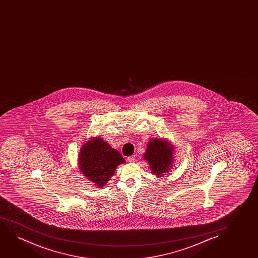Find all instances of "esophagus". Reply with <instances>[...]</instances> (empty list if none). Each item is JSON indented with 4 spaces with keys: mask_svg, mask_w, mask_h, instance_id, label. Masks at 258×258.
<instances>
[{
    "mask_svg": "<svg viewBox=\"0 0 258 258\" xmlns=\"http://www.w3.org/2000/svg\"><path fill=\"white\" fill-rule=\"evenodd\" d=\"M127 161L131 163H134L135 161H136V156L133 155L128 157V158H127Z\"/></svg>",
    "mask_w": 258,
    "mask_h": 258,
    "instance_id": "34e87169",
    "label": "esophagus"
}]
</instances>
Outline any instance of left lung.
<instances>
[{"mask_svg": "<svg viewBox=\"0 0 258 258\" xmlns=\"http://www.w3.org/2000/svg\"><path fill=\"white\" fill-rule=\"evenodd\" d=\"M174 146L163 138H152L143 158L149 164L154 175L160 178L169 173L173 166Z\"/></svg>", "mask_w": 258, "mask_h": 258, "instance_id": "obj_1", "label": "left lung"}]
</instances>
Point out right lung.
<instances>
[{"label": "right lung", "instance_id": "add662e5", "mask_svg": "<svg viewBox=\"0 0 258 258\" xmlns=\"http://www.w3.org/2000/svg\"><path fill=\"white\" fill-rule=\"evenodd\" d=\"M125 162L120 152L98 137L84 143L78 154L80 172L98 187H104L113 176L117 166Z\"/></svg>", "mask_w": 258, "mask_h": 258}]
</instances>
